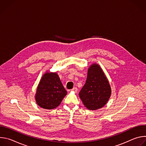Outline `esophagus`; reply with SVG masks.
I'll return each mask as SVG.
<instances>
[{"label": "esophagus", "instance_id": "1", "mask_svg": "<svg viewBox=\"0 0 146 146\" xmlns=\"http://www.w3.org/2000/svg\"><path fill=\"white\" fill-rule=\"evenodd\" d=\"M77 88H76V87H74L72 90V91H74L75 92H77Z\"/></svg>", "mask_w": 146, "mask_h": 146}]
</instances>
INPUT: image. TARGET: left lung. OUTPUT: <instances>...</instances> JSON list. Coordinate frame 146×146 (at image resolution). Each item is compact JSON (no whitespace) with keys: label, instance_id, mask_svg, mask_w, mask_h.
I'll return each instance as SVG.
<instances>
[{"label":"left lung","instance_id":"obj_1","mask_svg":"<svg viewBox=\"0 0 146 146\" xmlns=\"http://www.w3.org/2000/svg\"><path fill=\"white\" fill-rule=\"evenodd\" d=\"M111 94L109 81L101 68L96 64L91 65L86 82L79 92L84 105L91 110L102 108L107 103Z\"/></svg>","mask_w":146,"mask_h":146}]
</instances>
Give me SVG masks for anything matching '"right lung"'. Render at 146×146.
Listing matches in <instances>:
<instances>
[{
	"label": "right lung",
	"mask_w": 146,
	"mask_h": 146,
	"mask_svg": "<svg viewBox=\"0 0 146 146\" xmlns=\"http://www.w3.org/2000/svg\"><path fill=\"white\" fill-rule=\"evenodd\" d=\"M66 94L58 74L47 72L40 80L35 99L40 107L51 110L58 106Z\"/></svg>",
	"instance_id": "obj_1"
}]
</instances>
